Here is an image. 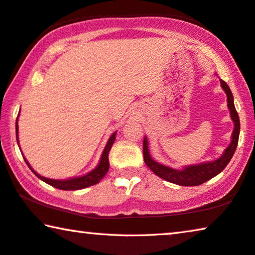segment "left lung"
Listing matches in <instances>:
<instances>
[{
	"mask_svg": "<svg viewBox=\"0 0 255 255\" xmlns=\"http://www.w3.org/2000/svg\"><path fill=\"white\" fill-rule=\"evenodd\" d=\"M221 86L224 88V91L227 94V101H228V108L230 110V117L235 124V128H234L233 136H232V143L229 146L225 149L224 154L220 156L219 159L212 162L207 163H201L196 165H188V167L184 168L183 170H176V169L165 167L163 164L157 163L149 155L148 147H147V139L145 137L143 140V154H144V162L146 163L147 167L155 173L156 176H159L160 178H162L170 183L180 185V186H197L205 183L209 179L213 178L217 176L218 173H220L224 169L227 167L229 161L232 160L234 153L236 151L237 144H238V137H240V117L234 106V98L232 94V91L226 82L221 79Z\"/></svg>",
	"mask_w": 255,
	"mask_h": 255,
	"instance_id": "1",
	"label": "left lung"
}]
</instances>
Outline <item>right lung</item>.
<instances>
[{
    "label": "right lung",
    "instance_id": "obj_1",
    "mask_svg": "<svg viewBox=\"0 0 255 255\" xmlns=\"http://www.w3.org/2000/svg\"><path fill=\"white\" fill-rule=\"evenodd\" d=\"M17 121L18 120H15V134H17L15 136H17V142L19 143ZM116 134L117 132H113L110 138H109L107 146H106V148H104V151L102 153V156H101V161H100L98 167H96L93 171L88 172L87 175L82 176V177H77V178H71V179H67V180H54V179L45 178V177H42L40 175H38L37 172H35L33 169H31L29 163L27 162V160L25 159V157H23V159H25L26 163L28 167H29V169H31V171H33L40 180L45 181L46 184L53 186V187H55V188L63 189V191H76V189L86 188V187H88V186L98 184L99 181L102 179L103 177L106 176V173L108 172L109 167H110V164H109V152H110V149L112 147V144L115 143Z\"/></svg>",
    "mask_w": 255,
    "mask_h": 255
}]
</instances>
